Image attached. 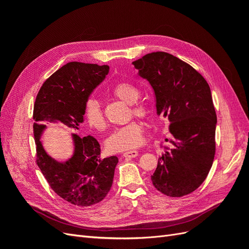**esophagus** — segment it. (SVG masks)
Segmentation results:
<instances>
[{
	"label": "esophagus",
	"mask_w": 249,
	"mask_h": 249,
	"mask_svg": "<svg viewBox=\"0 0 249 249\" xmlns=\"http://www.w3.org/2000/svg\"><path fill=\"white\" fill-rule=\"evenodd\" d=\"M138 156L137 150H129V152L124 153V157L125 158H136Z\"/></svg>",
	"instance_id": "34e87169"
}]
</instances>
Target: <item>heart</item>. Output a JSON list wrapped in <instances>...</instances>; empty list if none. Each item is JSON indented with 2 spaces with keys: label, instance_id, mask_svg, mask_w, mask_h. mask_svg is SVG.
I'll use <instances>...</instances> for the list:
<instances>
[{
  "label": "heart",
  "instance_id": "b5f03b06",
  "mask_svg": "<svg viewBox=\"0 0 249 249\" xmlns=\"http://www.w3.org/2000/svg\"><path fill=\"white\" fill-rule=\"evenodd\" d=\"M111 92L119 100L131 105L132 113L141 119H148L152 115L149 105L144 101L137 100L140 90L137 86L126 81L117 82L112 87ZM85 118L87 124L96 131L106 130L107 123L105 119L101 104L94 99H90L85 106ZM143 127L137 120H132L126 124L119 126L111 133L106 140V147L113 153L132 149L140 144Z\"/></svg>",
  "mask_w": 249,
  "mask_h": 249
}]
</instances>
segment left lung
<instances>
[{
    "label": "left lung",
    "instance_id": "obj_1",
    "mask_svg": "<svg viewBox=\"0 0 249 249\" xmlns=\"http://www.w3.org/2000/svg\"><path fill=\"white\" fill-rule=\"evenodd\" d=\"M133 64L154 89L158 114L170 123L153 185L167 196H185L206 179L216 153L217 116L210 86L190 64L165 52L149 53Z\"/></svg>",
    "mask_w": 249,
    "mask_h": 249
}]
</instances>
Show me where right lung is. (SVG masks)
Here are the masks:
<instances>
[{
  "mask_svg": "<svg viewBox=\"0 0 249 249\" xmlns=\"http://www.w3.org/2000/svg\"><path fill=\"white\" fill-rule=\"evenodd\" d=\"M108 65L70 62L48 78L37 93L33 110L36 164L57 195L78 207L102 201L111 189L116 156L101 158L100 143L92 136L73 134L74 154L65 163H58L44 152L39 140L46 124L42 120H58L79 129L90 93L105 79Z\"/></svg>",
  "mask_w": 249,
  "mask_h": 249,
  "instance_id": "right-lung-1",
  "label": "right lung"
}]
</instances>
